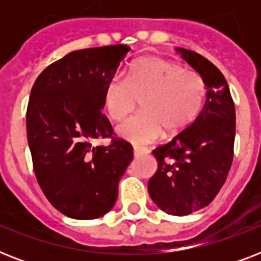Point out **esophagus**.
<instances>
[{
  "mask_svg": "<svg viewBox=\"0 0 261 261\" xmlns=\"http://www.w3.org/2000/svg\"><path fill=\"white\" fill-rule=\"evenodd\" d=\"M145 153H146V150L142 149V147H138V146L133 147V154H134V157H139V155L145 154Z\"/></svg>",
  "mask_w": 261,
  "mask_h": 261,
  "instance_id": "esophagus-1",
  "label": "esophagus"
}]
</instances>
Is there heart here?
I'll return each mask as SVG.
<instances>
[{"label": "heart", "mask_w": 261, "mask_h": 261, "mask_svg": "<svg viewBox=\"0 0 261 261\" xmlns=\"http://www.w3.org/2000/svg\"><path fill=\"white\" fill-rule=\"evenodd\" d=\"M207 88L202 75L161 57L135 61L126 79L112 75L102 89V106L112 120L120 122L141 100V114L118 127V134L134 145H149L163 135L186 130L202 110Z\"/></svg>", "instance_id": "1"}]
</instances>
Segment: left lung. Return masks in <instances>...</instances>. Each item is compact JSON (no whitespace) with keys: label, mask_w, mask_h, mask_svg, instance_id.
I'll return each instance as SVG.
<instances>
[{"label":"left lung","mask_w":261,"mask_h":261,"mask_svg":"<svg viewBox=\"0 0 261 261\" xmlns=\"http://www.w3.org/2000/svg\"><path fill=\"white\" fill-rule=\"evenodd\" d=\"M177 51L204 80L206 104L186 130L153 150L159 168L147 190L161 210L182 217L208 206L226 180L234 153L236 110L218 67L195 51Z\"/></svg>","instance_id":"left-lung-1"}]
</instances>
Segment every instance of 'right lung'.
<instances>
[{"mask_svg":"<svg viewBox=\"0 0 261 261\" xmlns=\"http://www.w3.org/2000/svg\"><path fill=\"white\" fill-rule=\"evenodd\" d=\"M131 48L124 44L69 53L40 73L27 107L32 165L48 202L66 217L94 219L114 207L134 157L101 112L102 89ZM107 138V147L93 145Z\"/></svg>","mask_w":261,"mask_h":261,"instance_id":"right-lung-1","label":"right lung"}]
</instances>
